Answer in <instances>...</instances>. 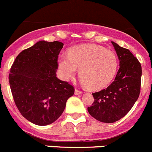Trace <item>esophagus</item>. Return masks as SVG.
<instances>
[{
  "label": "esophagus",
  "instance_id": "obj_1",
  "mask_svg": "<svg viewBox=\"0 0 152 152\" xmlns=\"http://www.w3.org/2000/svg\"><path fill=\"white\" fill-rule=\"evenodd\" d=\"M75 94L76 95H78V94H82V91H80V90H78V89H77V88H75Z\"/></svg>",
  "mask_w": 152,
  "mask_h": 152
}]
</instances>
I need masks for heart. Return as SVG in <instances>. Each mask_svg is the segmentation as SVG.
I'll use <instances>...</instances> for the list:
<instances>
[{
	"label": "heart",
	"mask_w": 152,
	"mask_h": 152,
	"mask_svg": "<svg viewBox=\"0 0 152 152\" xmlns=\"http://www.w3.org/2000/svg\"><path fill=\"white\" fill-rule=\"evenodd\" d=\"M58 63L63 79H70L80 69L81 83L92 90L109 85L118 67V59L115 52L94 44L75 46L69 55L61 54Z\"/></svg>",
	"instance_id": "heart-1"
}]
</instances>
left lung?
Wrapping results in <instances>:
<instances>
[{
  "mask_svg": "<svg viewBox=\"0 0 152 152\" xmlns=\"http://www.w3.org/2000/svg\"><path fill=\"white\" fill-rule=\"evenodd\" d=\"M120 61L115 79L105 89L92 93L94 103L88 107L91 116L103 123H115L133 107L140 92L141 64L129 49L112 42Z\"/></svg>",
  "mask_w": 152,
  "mask_h": 152,
  "instance_id": "1",
  "label": "left lung"
}]
</instances>
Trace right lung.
<instances>
[{"label": "right lung", "mask_w": 152, "mask_h": 152, "mask_svg": "<svg viewBox=\"0 0 152 152\" xmlns=\"http://www.w3.org/2000/svg\"><path fill=\"white\" fill-rule=\"evenodd\" d=\"M59 41L40 40L22 51L9 75L16 106L32 124L46 126L61 117L67 100L74 94L73 86L57 77Z\"/></svg>", "instance_id": "right-lung-1"}]
</instances>
